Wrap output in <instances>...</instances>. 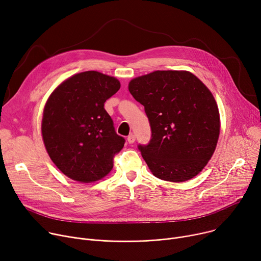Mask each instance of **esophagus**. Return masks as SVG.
<instances>
[{"label": "esophagus", "instance_id": "obj_1", "mask_svg": "<svg viewBox=\"0 0 261 261\" xmlns=\"http://www.w3.org/2000/svg\"><path fill=\"white\" fill-rule=\"evenodd\" d=\"M135 140H136V137H135V135H133V134H130V135L127 137V141H128V143H130V144H133V143L135 142Z\"/></svg>", "mask_w": 261, "mask_h": 261}]
</instances>
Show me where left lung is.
Returning a JSON list of instances; mask_svg holds the SVG:
<instances>
[{
	"label": "left lung",
	"mask_w": 261,
	"mask_h": 261,
	"mask_svg": "<svg viewBox=\"0 0 261 261\" xmlns=\"http://www.w3.org/2000/svg\"><path fill=\"white\" fill-rule=\"evenodd\" d=\"M128 90L144 107L151 138L139 144L158 178L185 182L211 159L219 136V113L208 88L190 72L154 71L133 79Z\"/></svg>",
	"instance_id": "8db88e82"
}]
</instances>
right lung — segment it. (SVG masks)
Masks as SVG:
<instances>
[{
    "instance_id": "obj_1",
    "label": "right lung",
    "mask_w": 261,
    "mask_h": 261,
    "mask_svg": "<svg viewBox=\"0 0 261 261\" xmlns=\"http://www.w3.org/2000/svg\"><path fill=\"white\" fill-rule=\"evenodd\" d=\"M120 83L96 71L76 74L49 97L42 134L56 167L75 181L91 183L106 176L125 139L117 135L105 102Z\"/></svg>"
}]
</instances>
